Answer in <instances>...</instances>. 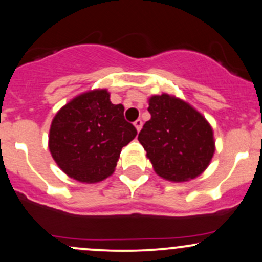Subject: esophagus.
Segmentation results:
<instances>
[{"instance_id": "1", "label": "esophagus", "mask_w": 262, "mask_h": 262, "mask_svg": "<svg viewBox=\"0 0 262 262\" xmlns=\"http://www.w3.org/2000/svg\"><path fill=\"white\" fill-rule=\"evenodd\" d=\"M134 124V126H136V129H137V132H139L140 129H142V125H143V122L140 119H137L136 122L133 123Z\"/></svg>"}]
</instances>
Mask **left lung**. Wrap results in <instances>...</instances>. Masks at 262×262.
Wrapping results in <instances>:
<instances>
[{"label": "left lung", "mask_w": 262, "mask_h": 262, "mask_svg": "<svg viewBox=\"0 0 262 262\" xmlns=\"http://www.w3.org/2000/svg\"><path fill=\"white\" fill-rule=\"evenodd\" d=\"M150 119L140 130L154 172L170 182L197 178L210 166L216 145L208 120L187 101L163 93L148 99Z\"/></svg>", "instance_id": "obj_1"}]
</instances>
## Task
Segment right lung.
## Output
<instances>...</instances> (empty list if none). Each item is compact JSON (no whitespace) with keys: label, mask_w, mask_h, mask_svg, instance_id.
<instances>
[{"label":"right lung","mask_w":262,"mask_h":262,"mask_svg":"<svg viewBox=\"0 0 262 262\" xmlns=\"http://www.w3.org/2000/svg\"><path fill=\"white\" fill-rule=\"evenodd\" d=\"M137 129L124 119V106L113 104L106 89L76 95L52 119L49 149L60 169L81 183L113 174L124 145Z\"/></svg>","instance_id":"1"}]
</instances>
